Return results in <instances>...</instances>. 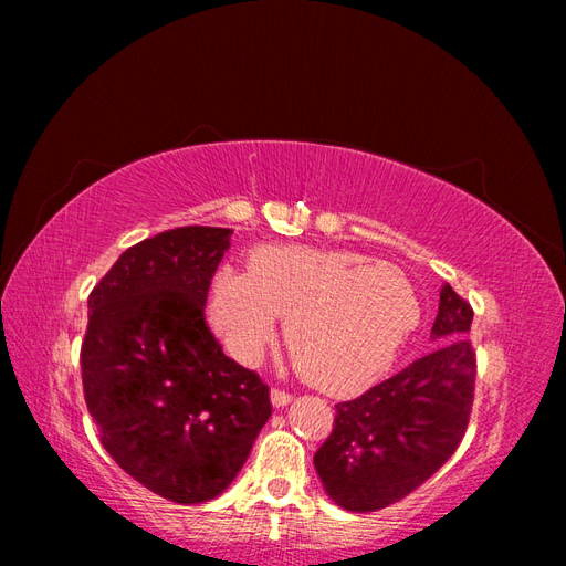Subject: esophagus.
I'll list each match as a JSON object with an SVG mask.
<instances>
[{"mask_svg":"<svg viewBox=\"0 0 566 566\" xmlns=\"http://www.w3.org/2000/svg\"><path fill=\"white\" fill-rule=\"evenodd\" d=\"M290 401H293V397H290L287 391H283V389H271V403L276 406V408H283V406H287Z\"/></svg>","mask_w":566,"mask_h":566,"instance_id":"esophagus-1","label":"esophagus"}]
</instances>
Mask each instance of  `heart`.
Returning a JSON list of instances; mask_svg holds the SVG:
<instances>
[{
    "mask_svg": "<svg viewBox=\"0 0 566 566\" xmlns=\"http://www.w3.org/2000/svg\"><path fill=\"white\" fill-rule=\"evenodd\" d=\"M210 321L227 349L256 364L287 318L285 337L316 387L356 394L389 370L420 321V300L406 273L345 250L262 245L248 273L221 269L212 279Z\"/></svg>",
    "mask_w": 566,
    "mask_h": 566,
    "instance_id": "b5f03b06",
    "label": "heart"
}]
</instances>
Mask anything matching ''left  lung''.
Returning a JSON list of instances; mask_svg holds the SVG:
<instances>
[{
    "label": "left lung",
    "mask_w": 566,
    "mask_h": 566,
    "mask_svg": "<svg viewBox=\"0 0 566 566\" xmlns=\"http://www.w3.org/2000/svg\"><path fill=\"white\" fill-rule=\"evenodd\" d=\"M472 306L441 285L432 325L437 349L358 399L337 403L314 468L331 501L349 512L397 503L447 462L468 430L476 361L468 339Z\"/></svg>",
    "instance_id": "obj_1"
}]
</instances>
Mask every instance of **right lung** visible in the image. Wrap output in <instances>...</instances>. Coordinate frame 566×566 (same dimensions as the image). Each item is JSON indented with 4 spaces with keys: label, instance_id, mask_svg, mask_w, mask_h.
I'll return each mask as SVG.
<instances>
[{
    "label": "right lung",
    "instance_id": "obj_1",
    "mask_svg": "<svg viewBox=\"0 0 566 566\" xmlns=\"http://www.w3.org/2000/svg\"><path fill=\"white\" fill-rule=\"evenodd\" d=\"M231 229L181 227L119 254L90 295L82 385L101 443L136 482L196 505L224 493L271 416L269 387L205 323Z\"/></svg>",
    "mask_w": 566,
    "mask_h": 566
}]
</instances>
